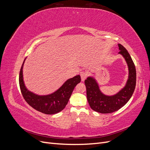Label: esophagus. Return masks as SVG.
<instances>
[{
  "label": "esophagus",
  "instance_id": "34e87169",
  "mask_svg": "<svg viewBox=\"0 0 150 150\" xmlns=\"http://www.w3.org/2000/svg\"><path fill=\"white\" fill-rule=\"evenodd\" d=\"M80 75H81V81H84L85 80V79L87 77V73L85 71H82L80 72Z\"/></svg>",
  "mask_w": 150,
  "mask_h": 150
}]
</instances>
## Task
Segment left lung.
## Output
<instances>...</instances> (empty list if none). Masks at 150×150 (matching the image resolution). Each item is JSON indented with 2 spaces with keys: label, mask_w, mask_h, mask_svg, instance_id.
I'll return each mask as SVG.
<instances>
[{
  "label": "left lung",
  "mask_w": 150,
  "mask_h": 150,
  "mask_svg": "<svg viewBox=\"0 0 150 150\" xmlns=\"http://www.w3.org/2000/svg\"><path fill=\"white\" fill-rule=\"evenodd\" d=\"M118 54L124 57L128 67V78L124 88L116 94L108 96L101 91L98 82L93 76L88 77L84 81L87 99L91 108L103 114L116 111L125 106L132 96L135 89L137 72L134 62L128 51L120 44H118Z\"/></svg>",
  "instance_id": "8db88e82"
}]
</instances>
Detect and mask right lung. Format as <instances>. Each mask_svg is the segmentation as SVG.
I'll return each instance as SVG.
<instances>
[{
	"label": "right lung",
	"instance_id": "add662e5",
	"mask_svg": "<svg viewBox=\"0 0 150 150\" xmlns=\"http://www.w3.org/2000/svg\"><path fill=\"white\" fill-rule=\"evenodd\" d=\"M26 57L22 63L19 74V86L25 101L35 110L46 115L59 112L67 105L76 86L81 82V76L77 75L67 79L54 93L47 95L36 94L26 88L23 78V67Z\"/></svg>",
	"mask_w": 150,
	"mask_h": 150
}]
</instances>
